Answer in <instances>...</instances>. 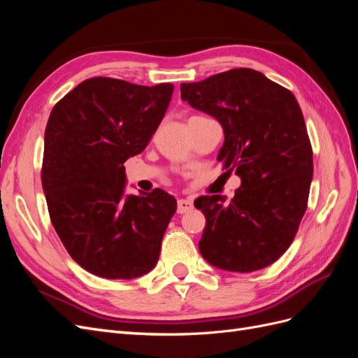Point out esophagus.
<instances>
[{
  "label": "esophagus",
  "instance_id": "1",
  "mask_svg": "<svg viewBox=\"0 0 358 358\" xmlns=\"http://www.w3.org/2000/svg\"><path fill=\"white\" fill-rule=\"evenodd\" d=\"M194 208V204L191 200H185L182 199L178 201V213H187V212H191Z\"/></svg>",
  "mask_w": 358,
  "mask_h": 358
}]
</instances>
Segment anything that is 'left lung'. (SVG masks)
<instances>
[{
  "label": "left lung",
  "instance_id": "8db88e82",
  "mask_svg": "<svg viewBox=\"0 0 358 358\" xmlns=\"http://www.w3.org/2000/svg\"><path fill=\"white\" fill-rule=\"evenodd\" d=\"M180 96L221 124L218 161L242 182L230 201L220 194L194 201L206 216L200 254L227 272L270 266L294 239L313 176L312 148L296 96L251 69L182 83Z\"/></svg>",
  "mask_w": 358,
  "mask_h": 358
}]
</instances>
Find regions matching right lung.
<instances>
[{"label": "right lung", "instance_id": "1", "mask_svg": "<svg viewBox=\"0 0 358 358\" xmlns=\"http://www.w3.org/2000/svg\"><path fill=\"white\" fill-rule=\"evenodd\" d=\"M173 88L92 78L50 112L41 169L49 215L71 258L95 276L134 279L158 263L176 199L159 188L125 194L124 162L148 146Z\"/></svg>", "mask_w": 358, "mask_h": 358}]
</instances>
